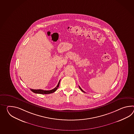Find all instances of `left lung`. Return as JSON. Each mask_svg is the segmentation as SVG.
Here are the masks:
<instances>
[{
    "label": "left lung",
    "instance_id": "left-lung-1",
    "mask_svg": "<svg viewBox=\"0 0 134 134\" xmlns=\"http://www.w3.org/2000/svg\"><path fill=\"white\" fill-rule=\"evenodd\" d=\"M79 88H80V89H81V91H83V92H84V91H83V90H82V88H81L80 87V86H79Z\"/></svg>",
    "mask_w": 134,
    "mask_h": 134
}]
</instances>
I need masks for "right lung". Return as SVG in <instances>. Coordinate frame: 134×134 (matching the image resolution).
<instances>
[{
  "instance_id": "obj_1",
  "label": "right lung",
  "mask_w": 134,
  "mask_h": 134,
  "mask_svg": "<svg viewBox=\"0 0 134 134\" xmlns=\"http://www.w3.org/2000/svg\"><path fill=\"white\" fill-rule=\"evenodd\" d=\"M60 80L59 81L58 85L55 88H54V89L50 90H41V89H30V90L35 93H37V94H51L52 93L54 92L55 91H56L57 89H58V88L59 87V85H60Z\"/></svg>"
}]
</instances>
